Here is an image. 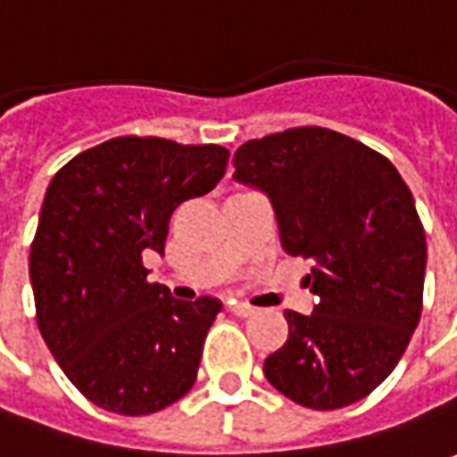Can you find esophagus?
<instances>
[{
    "label": "esophagus",
    "mask_w": 457,
    "mask_h": 457,
    "mask_svg": "<svg viewBox=\"0 0 457 457\" xmlns=\"http://www.w3.org/2000/svg\"><path fill=\"white\" fill-rule=\"evenodd\" d=\"M229 311H232L235 316H243V319H247V316H253V313H255V308L250 306V303H240V301H232V303H229Z\"/></svg>",
    "instance_id": "esophagus-1"
}]
</instances>
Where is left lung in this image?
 <instances>
[{"instance_id": "left-lung-1", "label": "left lung", "mask_w": 457, "mask_h": 457, "mask_svg": "<svg viewBox=\"0 0 457 457\" xmlns=\"http://www.w3.org/2000/svg\"><path fill=\"white\" fill-rule=\"evenodd\" d=\"M235 179L270 197L283 250L313 260L311 316L286 311L288 341L265 359L268 382L295 404L364 400L404 354L422 313L428 245L395 164L321 126L245 141Z\"/></svg>"}]
</instances>
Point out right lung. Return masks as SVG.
<instances>
[{
  "instance_id": "right-lung-1",
  "label": "right lung",
  "mask_w": 457,
  "mask_h": 457,
  "mask_svg": "<svg viewBox=\"0 0 457 457\" xmlns=\"http://www.w3.org/2000/svg\"><path fill=\"white\" fill-rule=\"evenodd\" d=\"M229 151L159 136H119L57 171L29 247L40 334L87 400L116 415H151L197 379L217 298L179 301L149 283L144 258L164 255L171 212L212 192Z\"/></svg>"
}]
</instances>
